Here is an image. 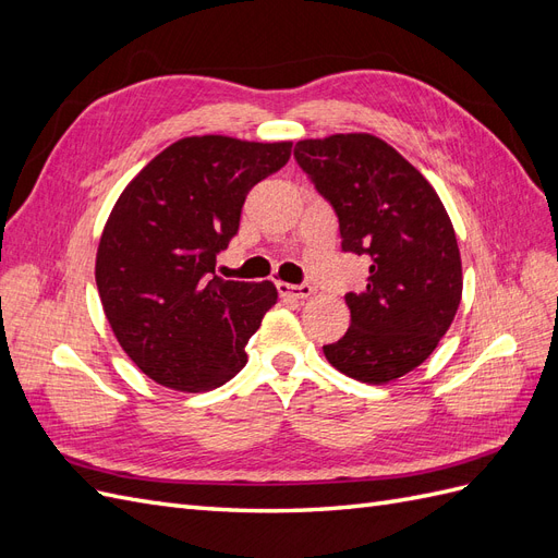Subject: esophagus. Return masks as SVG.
I'll list each match as a JSON object with an SVG mask.
<instances>
[{
	"instance_id": "esophagus-1",
	"label": "esophagus",
	"mask_w": 558,
	"mask_h": 558,
	"mask_svg": "<svg viewBox=\"0 0 558 558\" xmlns=\"http://www.w3.org/2000/svg\"><path fill=\"white\" fill-rule=\"evenodd\" d=\"M277 291L281 298H291V300H307L314 295V289L310 283H286V281H279L277 283Z\"/></svg>"
}]
</instances>
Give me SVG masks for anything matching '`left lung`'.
I'll list each match as a JSON object with an SVG mask.
<instances>
[{
  "label": "left lung",
  "instance_id": "1",
  "mask_svg": "<svg viewBox=\"0 0 558 558\" xmlns=\"http://www.w3.org/2000/svg\"><path fill=\"white\" fill-rule=\"evenodd\" d=\"M295 160L337 218L342 248L369 256L365 291L347 293L351 326L328 363L388 384L424 363L461 305L463 269L451 218L412 162L367 132L295 144Z\"/></svg>",
  "mask_w": 558,
  "mask_h": 558
}]
</instances>
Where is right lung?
Wrapping results in <instances>:
<instances>
[{
	"mask_svg": "<svg viewBox=\"0 0 558 558\" xmlns=\"http://www.w3.org/2000/svg\"><path fill=\"white\" fill-rule=\"evenodd\" d=\"M291 148L183 137L116 199L97 246V291L118 344L160 386L205 393L246 365L277 286L218 279L216 253L238 234L246 193L281 170Z\"/></svg>",
	"mask_w": 558,
	"mask_h": 558,
	"instance_id": "1",
	"label": "right lung"
}]
</instances>
